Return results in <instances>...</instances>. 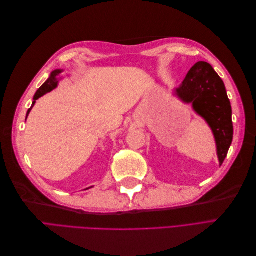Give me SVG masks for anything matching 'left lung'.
<instances>
[{
  "mask_svg": "<svg viewBox=\"0 0 256 256\" xmlns=\"http://www.w3.org/2000/svg\"><path fill=\"white\" fill-rule=\"evenodd\" d=\"M176 95L184 102L192 104L193 109L210 126L222 166L233 141L234 132L232 106L223 81L208 63L198 62L176 90Z\"/></svg>",
  "mask_w": 256,
  "mask_h": 256,
  "instance_id": "1",
  "label": "left lung"
}]
</instances>
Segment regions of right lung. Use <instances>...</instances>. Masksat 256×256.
Here are the masks:
<instances>
[{
  "instance_id": "add662e5",
  "label": "right lung",
  "mask_w": 256,
  "mask_h": 256,
  "mask_svg": "<svg viewBox=\"0 0 256 256\" xmlns=\"http://www.w3.org/2000/svg\"><path fill=\"white\" fill-rule=\"evenodd\" d=\"M60 72H62V70H54V72L51 74L50 78L42 85V86L40 88V90H38L36 92V94H35V96H34V102H33V104H32V106L30 108L28 113H26V118H28V113L30 112V110H32V108L34 106L36 100H37L38 98H40L42 96H44V94H47V92H51L52 90H54V88H56L58 86V79H56V76H58Z\"/></svg>"
}]
</instances>
